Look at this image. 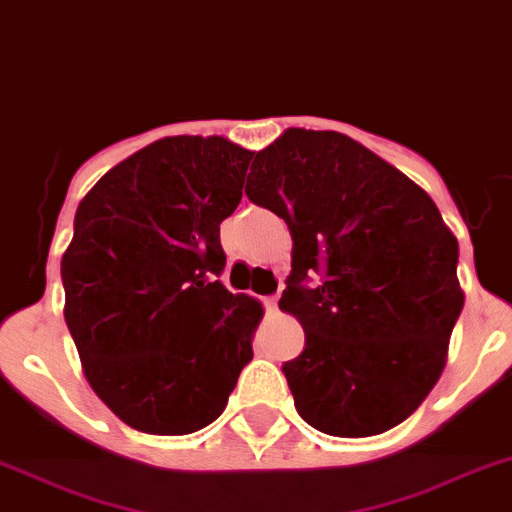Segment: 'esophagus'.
Returning <instances> with one entry per match:
<instances>
[{"instance_id": "34e87169", "label": "esophagus", "mask_w": 512, "mask_h": 512, "mask_svg": "<svg viewBox=\"0 0 512 512\" xmlns=\"http://www.w3.org/2000/svg\"><path fill=\"white\" fill-rule=\"evenodd\" d=\"M277 303H279V295H269V298H264V305L269 310H277Z\"/></svg>"}]
</instances>
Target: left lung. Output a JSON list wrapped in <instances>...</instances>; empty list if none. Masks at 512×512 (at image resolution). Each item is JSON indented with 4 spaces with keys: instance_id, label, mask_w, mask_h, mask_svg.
<instances>
[{
    "instance_id": "8db88e82",
    "label": "left lung",
    "mask_w": 512,
    "mask_h": 512,
    "mask_svg": "<svg viewBox=\"0 0 512 512\" xmlns=\"http://www.w3.org/2000/svg\"><path fill=\"white\" fill-rule=\"evenodd\" d=\"M246 194L292 235L279 308L303 323L285 362L298 414L334 438H370L427 399L464 308L458 240L425 189L339 131L287 129L256 152ZM321 273L310 291L304 279Z\"/></svg>"
}]
</instances>
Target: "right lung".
Listing matches in <instances>:
<instances>
[{"label": "right lung", "instance_id": "obj_1", "mask_svg": "<svg viewBox=\"0 0 512 512\" xmlns=\"http://www.w3.org/2000/svg\"><path fill=\"white\" fill-rule=\"evenodd\" d=\"M251 157L225 137L157 139L77 207L64 318L87 383L134 430H202L251 362L264 308L217 279L220 222L240 204Z\"/></svg>", "mask_w": 512, "mask_h": 512}]
</instances>
